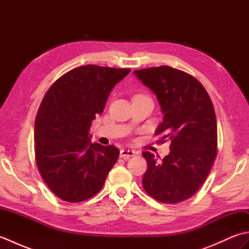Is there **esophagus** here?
I'll list each match as a JSON object with an SVG mask.
<instances>
[{
	"label": "esophagus",
	"mask_w": 249,
	"mask_h": 249,
	"mask_svg": "<svg viewBox=\"0 0 249 249\" xmlns=\"http://www.w3.org/2000/svg\"><path fill=\"white\" fill-rule=\"evenodd\" d=\"M137 154H138V153L135 152L134 150L124 149V150H122V151H121V153H120V156H121L122 158H123V160H129L130 157H133V156H135V155H137Z\"/></svg>",
	"instance_id": "34e87169"
}]
</instances>
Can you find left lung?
Returning <instances> with one entry per match:
<instances>
[{
    "label": "left lung",
    "mask_w": 249,
    "mask_h": 249,
    "mask_svg": "<svg viewBox=\"0 0 249 249\" xmlns=\"http://www.w3.org/2000/svg\"><path fill=\"white\" fill-rule=\"evenodd\" d=\"M156 95L163 113L156 135L171 140L170 153L160 160L143 152L147 168L142 185L162 203H178L197 193L217 155V123L214 107L202 84L170 66L134 71Z\"/></svg>",
    "instance_id": "left-lung-1"
}]
</instances>
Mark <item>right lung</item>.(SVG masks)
I'll return each mask as SVG.
<instances>
[{
    "label": "right lung",
    "mask_w": 249,
    "mask_h": 249,
    "mask_svg": "<svg viewBox=\"0 0 249 249\" xmlns=\"http://www.w3.org/2000/svg\"><path fill=\"white\" fill-rule=\"evenodd\" d=\"M129 71L96 65L73 68L41 100L35 120V160L40 176L60 199L80 202L103 188L120 151L92 143L89 129L115 84Z\"/></svg>",
    "instance_id": "1"
}]
</instances>
